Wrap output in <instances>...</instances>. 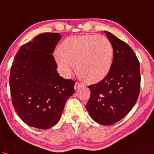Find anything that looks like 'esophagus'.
<instances>
[{"mask_svg": "<svg viewBox=\"0 0 154 154\" xmlns=\"http://www.w3.org/2000/svg\"><path fill=\"white\" fill-rule=\"evenodd\" d=\"M82 86H83V84H82V83H80L79 82H75V85H74V88L78 89L79 88H80V87H82Z\"/></svg>", "mask_w": 154, "mask_h": 154, "instance_id": "34e87169", "label": "esophagus"}]
</instances>
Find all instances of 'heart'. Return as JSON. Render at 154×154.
<instances>
[{
  "label": "heart",
  "mask_w": 154,
  "mask_h": 154,
  "mask_svg": "<svg viewBox=\"0 0 154 154\" xmlns=\"http://www.w3.org/2000/svg\"><path fill=\"white\" fill-rule=\"evenodd\" d=\"M113 48L103 35H83L67 38L60 45L56 60L63 76L68 78L76 63L77 71L89 83L100 82L111 68Z\"/></svg>",
  "instance_id": "heart-1"
}]
</instances>
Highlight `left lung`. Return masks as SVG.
<instances>
[{"label": "left lung", "instance_id": "left-lung-1", "mask_svg": "<svg viewBox=\"0 0 154 154\" xmlns=\"http://www.w3.org/2000/svg\"><path fill=\"white\" fill-rule=\"evenodd\" d=\"M113 48L109 73L100 82L88 87L91 96L86 109L101 125L114 124L129 113L138 99L141 86L140 64L133 49L108 31Z\"/></svg>", "mask_w": 154, "mask_h": 154}]
</instances>
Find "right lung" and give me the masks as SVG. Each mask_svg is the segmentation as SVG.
Instances as JSON below:
<instances>
[{
  "mask_svg": "<svg viewBox=\"0 0 154 154\" xmlns=\"http://www.w3.org/2000/svg\"><path fill=\"white\" fill-rule=\"evenodd\" d=\"M60 38L58 33L39 34L23 45L10 74L11 100L16 113L28 124L48 129L59 121L75 81L60 76L53 52Z\"/></svg>",
  "mask_w": 154,
  "mask_h": 154,
  "instance_id": "add662e5",
  "label": "right lung"
}]
</instances>
